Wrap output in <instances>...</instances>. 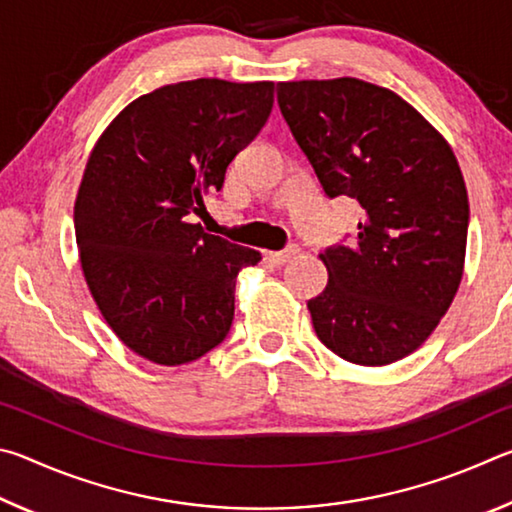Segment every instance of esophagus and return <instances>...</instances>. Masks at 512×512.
Masks as SVG:
<instances>
[{"instance_id":"34e87169","label":"esophagus","mask_w":512,"mask_h":512,"mask_svg":"<svg viewBox=\"0 0 512 512\" xmlns=\"http://www.w3.org/2000/svg\"><path fill=\"white\" fill-rule=\"evenodd\" d=\"M298 250V246H287L284 250H277V253H266V262L273 266H282L287 264L293 255H298Z\"/></svg>"}]
</instances>
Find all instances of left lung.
I'll return each mask as SVG.
<instances>
[{
  "mask_svg": "<svg viewBox=\"0 0 512 512\" xmlns=\"http://www.w3.org/2000/svg\"><path fill=\"white\" fill-rule=\"evenodd\" d=\"M277 103L329 198H357L352 246L320 253L327 287L307 302L329 350L386 366L447 314L465 266L467 189L452 146L393 90L343 76L277 83Z\"/></svg>",
  "mask_w": 512,
  "mask_h": 512,
  "instance_id": "1",
  "label": "left lung"
}]
</instances>
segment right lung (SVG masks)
Returning <instances> with one entry per match:
<instances>
[{
  "label": "right lung",
  "instance_id": "right-lung-1",
  "mask_svg": "<svg viewBox=\"0 0 512 512\" xmlns=\"http://www.w3.org/2000/svg\"><path fill=\"white\" fill-rule=\"evenodd\" d=\"M271 108V81L171 83L128 103L94 144L74 203L81 268L112 332L146 361L189 363L230 332L237 275L262 255L187 216Z\"/></svg>",
  "mask_w": 512,
  "mask_h": 512
}]
</instances>
